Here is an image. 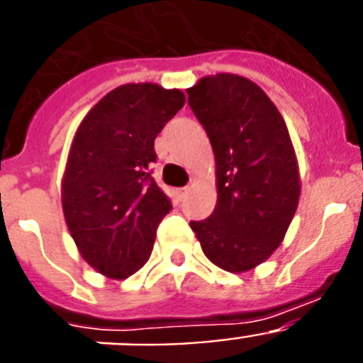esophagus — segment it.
Listing matches in <instances>:
<instances>
[{"label":"esophagus","instance_id":"obj_1","mask_svg":"<svg viewBox=\"0 0 363 363\" xmlns=\"http://www.w3.org/2000/svg\"><path fill=\"white\" fill-rule=\"evenodd\" d=\"M187 191H189V187H179V189H176V194H178V198H184L185 194H187Z\"/></svg>","mask_w":363,"mask_h":363}]
</instances>
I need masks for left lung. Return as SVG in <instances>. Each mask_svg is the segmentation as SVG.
Instances as JSON below:
<instances>
[{
    "instance_id": "1",
    "label": "left lung",
    "mask_w": 363,
    "mask_h": 363,
    "mask_svg": "<svg viewBox=\"0 0 363 363\" xmlns=\"http://www.w3.org/2000/svg\"><path fill=\"white\" fill-rule=\"evenodd\" d=\"M187 94L213 145L218 182L213 214L191 229L214 265L249 271L277 251L296 213L300 176L289 130L269 96L236 74L205 76Z\"/></svg>"
}]
</instances>
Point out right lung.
I'll list each match as a JSON object with an SVG mask.
<instances>
[{"instance_id":"1","label":"right lung","mask_w":363,"mask_h":363,"mask_svg":"<svg viewBox=\"0 0 363 363\" xmlns=\"http://www.w3.org/2000/svg\"><path fill=\"white\" fill-rule=\"evenodd\" d=\"M184 104L178 89L127 83L99 99L76 130L62 182L63 214L86 264L105 277L123 280L142 269L172 209L150 165L154 140Z\"/></svg>"}]
</instances>
